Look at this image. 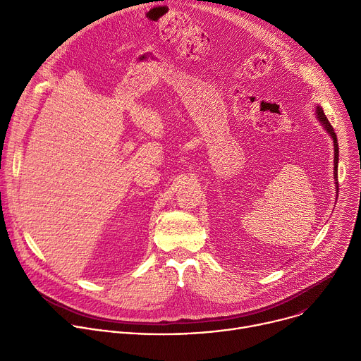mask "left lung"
I'll use <instances>...</instances> for the list:
<instances>
[{
    "label": "left lung",
    "mask_w": 361,
    "mask_h": 361,
    "mask_svg": "<svg viewBox=\"0 0 361 361\" xmlns=\"http://www.w3.org/2000/svg\"><path fill=\"white\" fill-rule=\"evenodd\" d=\"M316 116L317 120L322 123L323 128L329 133V135L331 137L333 142H334V184H336V192H338V181H337V169H338V141H337V135L331 127V124L329 123L327 117L324 116V111L320 106H316Z\"/></svg>",
    "instance_id": "obj_1"
}]
</instances>
